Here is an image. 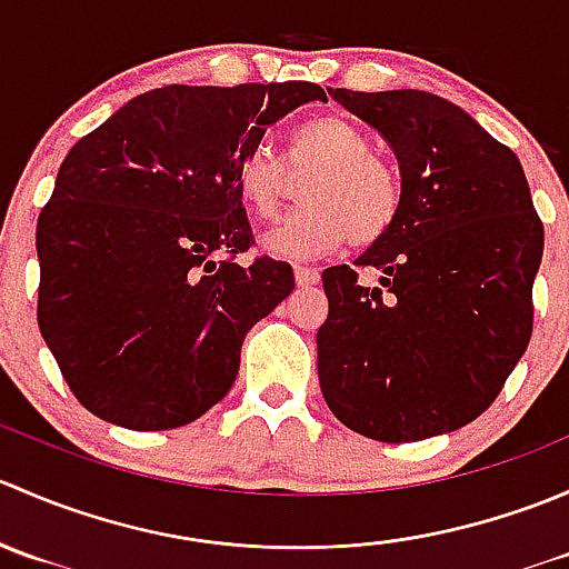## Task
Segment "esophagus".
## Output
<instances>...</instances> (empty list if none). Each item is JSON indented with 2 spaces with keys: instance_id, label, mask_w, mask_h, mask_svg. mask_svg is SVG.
I'll list each match as a JSON object with an SVG mask.
<instances>
[{
  "instance_id": "34e87169",
  "label": "esophagus",
  "mask_w": 569,
  "mask_h": 569,
  "mask_svg": "<svg viewBox=\"0 0 569 569\" xmlns=\"http://www.w3.org/2000/svg\"><path fill=\"white\" fill-rule=\"evenodd\" d=\"M295 278H297V286H317L321 274L317 267H295Z\"/></svg>"
}]
</instances>
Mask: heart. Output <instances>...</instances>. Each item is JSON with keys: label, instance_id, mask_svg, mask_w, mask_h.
<instances>
[{"label": "heart", "instance_id": "obj_1", "mask_svg": "<svg viewBox=\"0 0 569 569\" xmlns=\"http://www.w3.org/2000/svg\"><path fill=\"white\" fill-rule=\"evenodd\" d=\"M286 170H313V176L302 187L308 206L286 214L263 237L272 256L317 258L347 242L371 248L399 222L405 206L399 170L371 153L369 134L341 114H319L295 126L286 137V162L267 148H252L239 159L233 187L256 220L274 217L286 192Z\"/></svg>", "mask_w": 569, "mask_h": 569}]
</instances>
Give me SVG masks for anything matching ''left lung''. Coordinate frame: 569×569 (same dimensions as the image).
<instances>
[{"label":"left lung","instance_id":"8db88e82","mask_svg":"<svg viewBox=\"0 0 569 569\" xmlns=\"http://www.w3.org/2000/svg\"><path fill=\"white\" fill-rule=\"evenodd\" d=\"M393 148L401 217L355 261L321 272L319 386L332 416L382 443L455 432L501 393L529 347L545 231L518 157L423 90H327Z\"/></svg>","mask_w":569,"mask_h":569}]
</instances>
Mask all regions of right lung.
<instances>
[{
    "instance_id": "obj_1",
    "label": "right lung",
    "mask_w": 569,
    "mask_h": 569,
    "mask_svg": "<svg viewBox=\"0 0 569 569\" xmlns=\"http://www.w3.org/2000/svg\"><path fill=\"white\" fill-rule=\"evenodd\" d=\"M313 82L168 84L120 107L62 159L38 217V327L93 416L137 432L203 416L242 341L295 289L258 256L233 170Z\"/></svg>"
}]
</instances>
